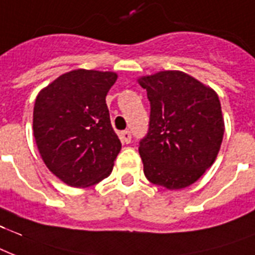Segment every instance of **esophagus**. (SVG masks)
<instances>
[{"mask_svg": "<svg viewBox=\"0 0 255 255\" xmlns=\"http://www.w3.org/2000/svg\"><path fill=\"white\" fill-rule=\"evenodd\" d=\"M121 139H122V142H124V143H130V141H131V134H130V131H128V130L122 131Z\"/></svg>", "mask_w": 255, "mask_h": 255, "instance_id": "1", "label": "esophagus"}]
</instances>
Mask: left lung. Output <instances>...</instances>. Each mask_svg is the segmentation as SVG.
Returning <instances> with one entry per match:
<instances>
[{
    "label": "left lung",
    "instance_id": "left-lung-1",
    "mask_svg": "<svg viewBox=\"0 0 255 255\" xmlns=\"http://www.w3.org/2000/svg\"><path fill=\"white\" fill-rule=\"evenodd\" d=\"M150 101L149 131L139 142L150 182L179 190L216 161L224 138L221 102L212 88L179 70L138 78Z\"/></svg>",
    "mask_w": 255,
    "mask_h": 255
}]
</instances>
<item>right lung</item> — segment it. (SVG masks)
<instances>
[{
    "mask_svg": "<svg viewBox=\"0 0 255 255\" xmlns=\"http://www.w3.org/2000/svg\"><path fill=\"white\" fill-rule=\"evenodd\" d=\"M117 73L77 69L35 98L33 134L46 167L72 187H88L113 170L121 141L110 124L106 94Z\"/></svg>",
    "mask_w": 255,
    "mask_h": 255,
    "instance_id": "add662e5",
    "label": "right lung"
}]
</instances>
